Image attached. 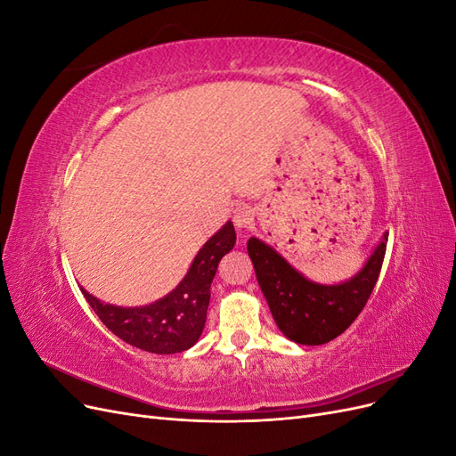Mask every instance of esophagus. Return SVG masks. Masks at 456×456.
<instances>
[{
    "mask_svg": "<svg viewBox=\"0 0 456 456\" xmlns=\"http://www.w3.org/2000/svg\"><path fill=\"white\" fill-rule=\"evenodd\" d=\"M232 220H233V226H236L238 230L251 228L253 220H255V213L249 205H238L236 209H233Z\"/></svg>",
    "mask_w": 456,
    "mask_h": 456,
    "instance_id": "obj_1",
    "label": "esophagus"
}]
</instances>
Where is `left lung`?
<instances>
[{"mask_svg": "<svg viewBox=\"0 0 456 456\" xmlns=\"http://www.w3.org/2000/svg\"><path fill=\"white\" fill-rule=\"evenodd\" d=\"M386 243L388 232L382 233V240L360 272L333 285L305 278L273 247L258 238L247 241V251L275 325L289 340L317 346L344 333L367 305L382 268Z\"/></svg>", "mask_w": 456, "mask_h": 456, "instance_id": "8db88e82", "label": "left lung"}]
</instances>
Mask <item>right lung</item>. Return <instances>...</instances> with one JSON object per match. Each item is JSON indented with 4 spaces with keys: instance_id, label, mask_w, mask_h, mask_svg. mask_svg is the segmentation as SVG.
Instances as JSON below:
<instances>
[{
    "instance_id": "1",
    "label": "right lung",
    "mask_w": 456,
    "mask_h": 456,
    "mask_svg": "<svg viewBox=\"0 0 456 456\" xmlns=\"http://www.w3.org/2000/svg\"><path fill=\"white\" fill-rule=\"evenodd\" d=\"M233 245L236 230L228 220L205 241L181 283L146 306L106 305L84 287L79 289L101 322L123 342L150 354H178L200 340L211 298V281L220 258L230 253Z\"/></svg>"
}]
</instances>
